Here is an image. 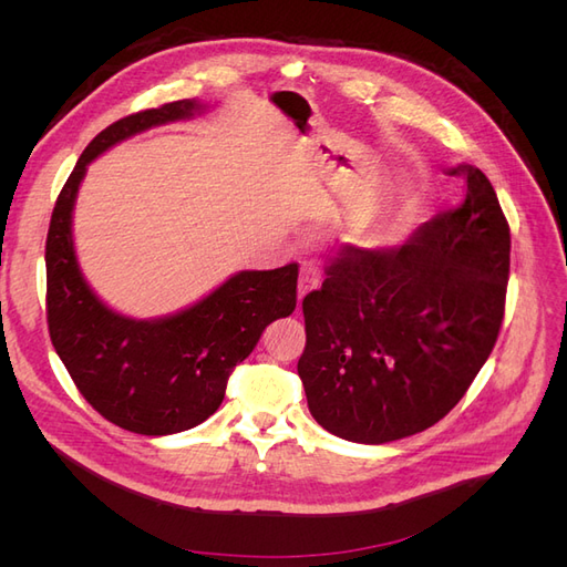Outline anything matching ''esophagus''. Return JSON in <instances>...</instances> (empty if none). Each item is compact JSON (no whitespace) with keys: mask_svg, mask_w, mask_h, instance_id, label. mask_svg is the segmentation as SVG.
Masks as SVG:
<instances>
[{"mask_svg":"<svg viewBox=\"0 0 567 567\" xmlns=\"http://www.w3.org/2000/svg\"><path fill=\"white\" fill-rule=\"evenodd\" d=\"M321 279H319V269L312 262H302L300 267V279H298V293L300 298L310 293V290L319 288Z\"/></svg>","mask_w":567,"mask_h":567,"instance_id":"34e87169","label":"esophagus"}]
</instances>
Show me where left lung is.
I'll list each match as a JSON object with an SVG mask.
<instances>
[{
    "mask_svg": "<svg viewBox=\"0 0 567 567\" xmlns=\"http://www.w3.org/2000/svg\"><path fill=\"white\" fill-rule=\"evenodd\" d=\"M466 198L400 248L346 246L302 300L298 362L307 406L326 431L385 444L435 425L483 369L504 321L511 231L473 165Z\"/></svg>",
    "mask_w": 567,
    "mask_h": 567,
    "instance_id": "obj_1",
    "label": "left lung"
}]
</instances>
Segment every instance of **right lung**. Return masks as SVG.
I'll list each match as a JSON object with an SVG mask.
<instances>
[{"instance_id":"obj_1","label":"right lung","mask_w":567,"mask_h":567,"mask_svg":"<svg viewBox=\"0 0 567 567\" xmlns=\"http://www.w3.org/2000/svg\"><path fill=\"white\" fill-rule=\"evenodd\" d=\"M203 111L200 101L182 99L99 132L61 188L49 221L44 260L51 342L82 398L111 423L140 435L182 433L213 416L234 367L252 352L271 321L296 310V262L236 271L192 307L158 319L115 312L82 277L73 208L87 165L134 134Z\"/></svg>"}]
</instances>
